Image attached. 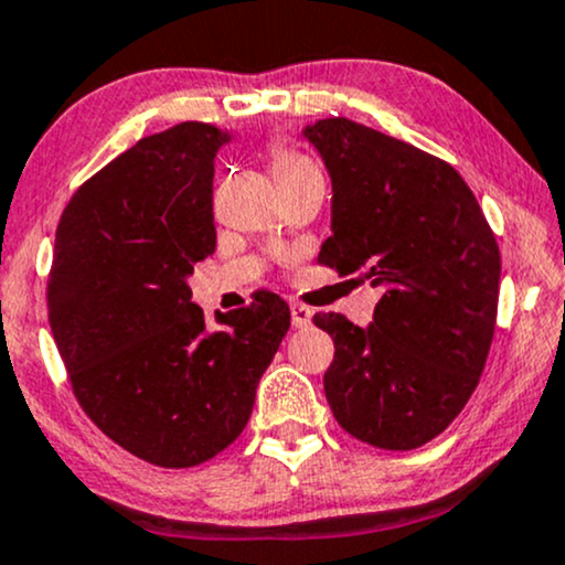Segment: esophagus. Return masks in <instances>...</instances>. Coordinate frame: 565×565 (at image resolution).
Listing matches in <instances>:
<instances>
[{
    "instance_id": "obj_1",
    "label": "esophagus",
    "mask_w": 565,
    "mask_h": 565,
    "mask_svg": "<svg viewBox=\"0 0 565 565\" xmlns=\"http://www.w3.org/2000/svg\"><path fill=\"white\" fill-rule=\"evenodd\" d=\"M290 320L296 328H307L312 322V309L303 307V303H290Z\"/></svg>"
}]
</instances>
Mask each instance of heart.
Segmentation results:
<instances>
[{
	"instance_id": "heart-1",
	"label": "heart",
	"mask_w": 565,
	"mask_h": 565,
	"mask_svg": "<svg viewBox=\"0 0 565 565\" xmlns=\"http://www.w3.org/2000/svg\"><path fill=\"white\" fill-rule=\"evenodd\" d=\"M269 157H271V173H275L277 183L290 181V179H301V175L320 173V170H317V164L309 160V157H303L301 151L288 149V146H282V143L271 146Z\"/></svg>"
}]
</instances>
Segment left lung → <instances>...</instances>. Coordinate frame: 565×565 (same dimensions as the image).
<instances>
[{"label":"left lung","mask_w":565,"mask_h":565,"mask_svg":"<svg viewBox=\"0 0 565 565\" xmlns=\"http://www.w3.org/2000/svg\"><path fill=\"white\" fill-rule=\"evenodd\" d=\"M303 138L333 183V234L317 262L384 288L367 328L315 315L335 344L328 405L358 440L411 451L480 382L497 328V237L465 179L427 151L347 117L317 119Z\"/></svg>","instance_id":"left-lung-1"}]
</instances>
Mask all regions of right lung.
Here are the masks:
<instances>
[{"instance_id": "right-lung-1", "label": "right lung", "mask_w": 565, "mask_h": 565, "mask_svg": "<svg viewBox=\"0 0 565 565\" xmlns=\"http://www.w3.org/2000/svg\"><path fill=\"white\" fill-rule=\"evenodd\" d=\"M230 132L181 122L100 168L55 232L47 315L72 390L117 446L194 467L239 437L290 328L280 296L215 312L186 277L215 250L213 170Z\"/></svg>"}]
</instances>
